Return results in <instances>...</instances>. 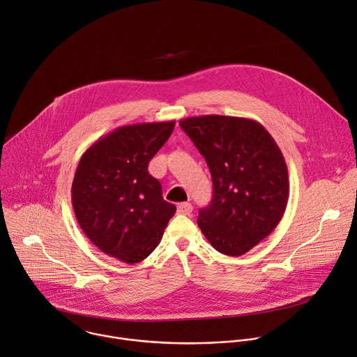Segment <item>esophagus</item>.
Here are the masks:
<instances>
[{"label":"esophagus","instance_id":"esophagus-1","mask_svg":"<svg viewBox=\"0 0 357 357\" xmlns=\"http://www.w3.org/2000/svg\"><path fill=\"white\" fill-rule=\"evenodd\" d=\"M193 211L190 203H179L178 205V213L179 215H190Z\"/></svg>","mask_w":357,"mask_h":357}]
</instances>
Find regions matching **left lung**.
<instances>
[{"instance_id": "obj_1", "label": "left lung", "mask_w": 357, "mask_h": 357, "mask_svg": "<svg viewBox=\"0 0 357 357\" xmlns=\"http://www.w3.org/2000/svg\"><path fill=\"white\" fill-rule=\"evenodd\" d=\"M205 157L213 197L197 226L226 256L238 257L280 223L288 202V169L271 134L256 120L199 116L179 121Z\"/></svg>"}]
</instances>
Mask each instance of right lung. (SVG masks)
Listing matches in <instances>:
<instances>
[{
    "label": "right lung",
    "mask_w": 357,
    "mask_h": 357,
    "mask_svg": "<svg viewBox=\"0 0 357 357\" xmlns=\"http://www.w3.org/2000/svg\"><path fill=\"white\" fill-rule=\"evenodd\" d=\"M175 121L123 126L82 155L72 203L87 238L107 256L135 264L160 244L176 208L162 197L148 162L168 141Z\"/></svg>",
    "instance_id": "1"
}]
</instances>
